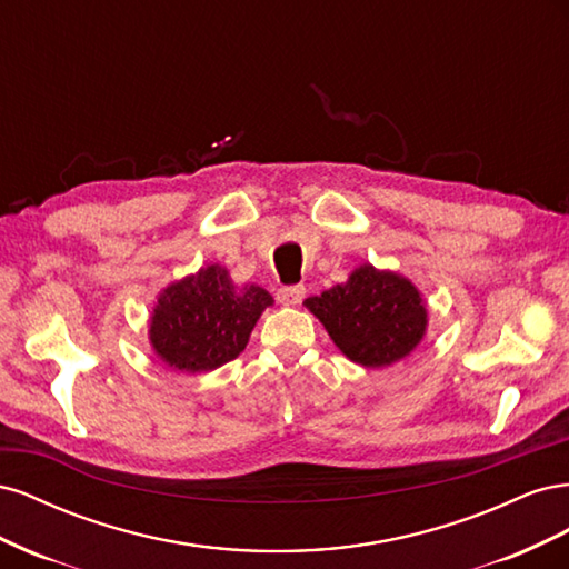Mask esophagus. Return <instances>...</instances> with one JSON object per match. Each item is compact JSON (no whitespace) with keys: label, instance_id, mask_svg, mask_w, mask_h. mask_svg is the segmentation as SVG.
<instances>
[{"label":"esophagus","instance_id":"obj_1","mask_svg":"<svg viewBox=\"0 0 569 569\" xmlns=\"http://www.w3.org/2000/svg\"><path fill=\"white\" fill-rule=\"evenodd\" d=\"M306 297V287L303 284H291V287H280L278 289V301L284 306H297Z\"/></svg>","mask_w":569,"mask_h":569}]
</instances>
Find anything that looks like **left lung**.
<instances>
[{
	"label": "left lung",
	"mask_w": 569,
	"mask_h": 569,
	"mask_svg": "<svg viewBox=\"0 0 569 569\" xmlns=\"http://www.w3.org/2000/svg\"><path fill=\"white\" fill-rule=\"evenodd\" d=\"M306 306L341 353L366 368H385L408 356L427 325L420 291L401 274L372 266H360L347 282L306 299Z\"/></svg>",
	"instance_id": "8db88e82"
}]
</instances>
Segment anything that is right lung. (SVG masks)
Wrapping results in <instances>:
<instances>
[{
	"mask_svg": "<svg viewBox=\"0 0 569 569\" xmlns=\"http://www.w3.org/2000/svg\"><path fill=\"white\" fill-rule=\"evenodd\" d=\"M272 297L249 284L237 289L228 270L201 268L192 278L170 284L151 313L149 337L170 368L213 370L244 351L256 320Z\"/></svg>",
	"mask_w": 569,
	"mask_h": 569,
	"instance_id": "add662e5",
	"label": "right lung"
}]
</instances>
